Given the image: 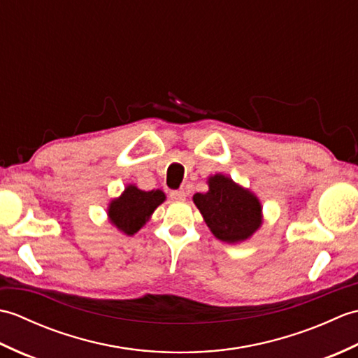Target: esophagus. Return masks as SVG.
<instances>
[{"instance_id":"esophagus-1","label":"esophagus","mask_w":358,"mask_h":358,"mask_svg":"<svg viewBox=\"0 0 358 358\" xmlns=\"http://www.w3.org/2000/svg\"><path fill=\"white\" fill-rule=\"evenodd\" d=\"M169 196L173 201H185L186 200V192L181 191V189H180V191H171Z\"/></svg>"}]
</instances>
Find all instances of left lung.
I'll return each mask as SVG.
<instances>
[{
    "instance_id": "obj_1",
    "label": "left lung",
    "mask_w": 358,
    "mask_h": 358,
    "mask_svg": "<svg viewBox=\"0 0 358 358\" xmlns=\"http://www.w3.org/2000/svg\"><path fill=\"white\" fill-rule=\"evenodd\" d=\"M208 185L209 191L195 194L194 203L215 238L240 243L252 237L263 223L262 203L255 194L222 173L209 177Z\"/></svg>"
}]
</instances>
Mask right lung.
I'll use <instances>...</instances> for the list:
<instances>
[{
    "mask_svg": "<svg viewBox=\"0 0 358 358\" xmlns=\"http://www.w3.org/2000/svg\"><path fill=\"white\" fill-rule=\"evenodd\" d=\"M166 200L163 191H141L135 185L126 186L118 199L109 203L108 217L110 223L126 235H134L146 224L154 210Z\"/></svg>",
    "mask_w": 358,
    "mask_h": 358,
    "instance_id": "right-lung-1",
    "label": "right lung"
}]
</instances>
